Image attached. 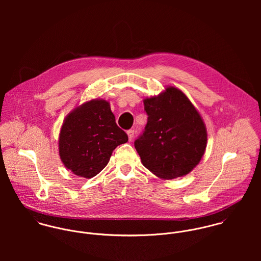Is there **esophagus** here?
Wrapping results in <instances>:
<instances>
[{
	"label": "esophagus",
	"instance_id": "obj_1",
	"mask_svg": "<svg viewBox=\"0 0 261 261\" xmlns=\"http://www.w3.org/2000/svg\"><path fill=\"white\" fill-rule=\"evenodd\" d=\"M127 136H128V141L129 142H132L133 140H134V135H135V130L134 129H129V130H127Z\"/></svg>",
	"mask_w": 261,
	"mask_h": 261
}]
</instances>
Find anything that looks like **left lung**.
<instances>
[{
	"label": "left lung",
	"instance_id": "1",
	"mask_svg": "<svg viewBox=\"0 0 261 261\" xmlns=\"http://www.w3.org/2000/svg\"><path fill=\"white\" fill-rule=\"evenodd\" d=\"M148 123L135 148L143 165L158 178L172 180L189 174L207 147V129L186 94L167 86L144 99Z\"/></svg>",
	"mask_w": 261,
	"mask_h": 261
}]
</instances>
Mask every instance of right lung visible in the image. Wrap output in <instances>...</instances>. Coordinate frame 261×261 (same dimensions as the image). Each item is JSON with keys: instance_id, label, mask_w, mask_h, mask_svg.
Wrapping results in <instances>:
<instances>
[{"instance_id": "add662e5", "label": "right lung", "mask_w": 261, "mask_h": 261, "mask_svg": "<svg viewBox=\"0 0 261 261\" xmlns=\"http://www.w3.org/2000/svg\"><path fill=\"white\" fill-rule=\"evenodd\" d=\"M128 141L116 125L109 101H85L65 117L60 129L58 149L66 169L76 176L90 179L109 164L112 151Z\"/></svg>"}]
</instances>
